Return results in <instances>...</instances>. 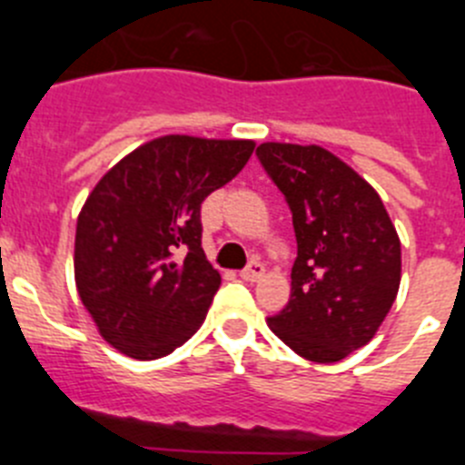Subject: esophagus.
Segmentation results:
<instances>
[{
  "label": "esophagus",
  "instance_id": "34e87169",
  "mask_svg": "<svg viewBox=\"0 0 465 465\" xmlns=\"http://www.w3.org/2000/svg\"><path fill=\"white\" fill-rule=\"evenodd\" d=\"M262 274H265V268H262V262L252 261V262H249V265H246L244 270H242L240 277L244 279V282H258V279H261Z\"/></svg>",
  "mask_w": 465,
  "mask_h": 465
}]
</instances>
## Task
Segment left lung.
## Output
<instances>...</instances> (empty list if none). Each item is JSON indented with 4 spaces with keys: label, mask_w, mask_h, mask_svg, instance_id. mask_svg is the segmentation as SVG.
<instances>
[{
    "label": "left lung",
    "mask_w": 465,
    "mask_h": 465,
    "mask_svg": "<svg viewBox=\"0 0 465 465\" xmlns=\"http://www.w3.org/2000/svg\"><path fill=\"white\" fill-rule=\"evenodd\" d=\"M258 160L293 213L291 298L270 331L295 354L338 363L375 338L401 286V240L381 197L316 143L265 142Z\"/></svg>",
    "instance_id": "8db88e82"
}]
</instances>
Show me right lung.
<instances>
[{"label": "right lung", "instance_id": "add662e5", "mask_svg": "<svg viewBox=\"0 0 465 465\" xmlns=\"http://www.w3.org/2000/svg\"><path fill=\"white\" fill-rule=\"evenodd\" d=\"M252 139L165 134L102 176L76 221L74 279L102 338L153 361L203 326L219 270L203 252L200 207L249 163Z\"/></svg>", "mask_w": 465, "mask_h": 465}]
</instances>
